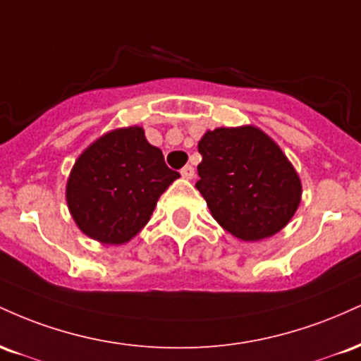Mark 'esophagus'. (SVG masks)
<instances>
[{
  "label": "esophagus",
  "mask_w": 361,
  "mask_h": 361,
  "mask_svg": "<svg viewBox=\"0 0 361 361\" xmlns=\"http://www.w3.org/2000/svg\"><path fill=\"white\" fill-rule=\"evenodd\" d=\"M181 176L185 178V180H192V178L195 176V169H193V166H185L183 169H181Z\"/></svg>",
  "instance_id": "1"
}]
</instances>
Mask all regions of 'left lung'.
<instances>
[{
    "label": "left lung",
    "mask_w": 361,
    "mask_h": 361,
    "mask_svg": "<svg viewBox=\"0 0 361 361\" xmlns=\"http://www.w3.org/2000/svg\"><path fill=\"white\" fill-rule=\"evenodd\" d=\"M197 190L210 214L241 241L283 229L299 209L302 183L279 144L252 126L207 130L198 142Z\"/></svg>",
    "instance_id": "left-lung-1"
}]
</instances>
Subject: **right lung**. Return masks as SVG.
<instances>
[{
  "mask_svg": "<svg viewBox=\"0 0 361 361\" xmlns=\"http://www.w3.org/2000/svg\"><path fill=\"white\" fill-rule=\"evenodd\" d=\"M176 178L180 173L166 166L142 127L115 128L78 157L66 200L86 235L103 244H123L149 222L157 198Z\"/></svg>",
  "mask_w": 361,
  "mask_h": 361,
  "instance_id": "right-lung-1",
  "label": "right lung"
}]
</instances>
